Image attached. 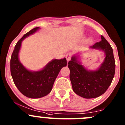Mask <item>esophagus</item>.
I'll use <instances>...</instances> for the list:
<instances>
[{
	"mask_svg": "<svg viewBox=\"0 0 125 125\" xmlns=\"http://www.w3.org/2000/svg\"><path fill=\"white\" fill-rule=\"evenodd\" d=\"M71 57H72V54L71 52H68V53L66 54V59L67 60L68 62H69L71 59Z\"/></svg>",
	"mask_w": 125,
	"mask_h": 125,
	"instance_id": "1",
	"label": "esophagus"
}]
</instances>
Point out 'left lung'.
Here are the masks:
<instances>
[{"label": "left lung", "instance_id": "8db88e82", "mask_svg": "<svg viewBox=\"0 0 125 125\" xmlns=\"http://www.w3.org/2000/svg\"><path fill=\"white\" fill-rule=\"evenodd\" d=\"M102 40L91 46L105 52L104 60L99 70L88 71L74 56L68 62L70 78L74 93L85 98L93 99L104 94L111 83L115 74V63L113 48L103 36Z\"/></svg>", "mask_w": 125, "mask_h": 125}]
</instances>
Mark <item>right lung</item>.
<instances>
[{
    "label": "right lung",
    "mask_w": 125,
    "mask_h": 125,
    "mask_svg": "<svg viewBox=\"0 0 125 125\" xmlns=\"http://www.w3.org/2000/svg\"><path fill=\"white\" fill-rule=\"evenodd\" d=\"M39 29V27L34 28L17 42L10 60V71L15 85L22 94L32 99L42 97L48 94L60 70L67 64L65 58L54 59L44 69L37 72L30 71L22 65L19 60L18 55L22 40Z\"/></svg>",
    "instance_id": "obj_1"
}]
</instances>
